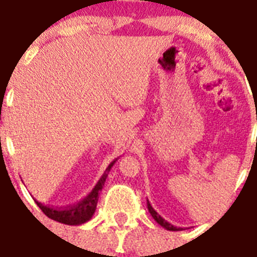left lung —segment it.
<instances>
[{"label": "left lung", "instance_id": "8db88e82", "mask_svg": "<svg viewBox=\"0 0 257 257\" xmlns=\"http://www.w3.org/2000/svg\"><path fill=\"white\" fill-rule=\"evenodd\" d=\"M148 203V210H150L151 215L154 217V220L158 222V224L160 225V226H163L164 229H167V230H172V232H176V230H181V228H176V226H174V225H171L170 222H167V221L164 220L163 217L158 213V211L155 210L154 207L151 206V203L150 202H147Z\"/></svg>", "mask_w": 257, "mask_h": 257}]
</instances>
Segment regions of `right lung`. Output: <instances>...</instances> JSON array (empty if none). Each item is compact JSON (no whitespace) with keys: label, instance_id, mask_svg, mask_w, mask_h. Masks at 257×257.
I'll return each mask as SVG.
<instances>
[{"label":"right lung","instance_id":"1","mask_svg":"<svg viewBox=\"0 0 257 257\" xmlns=\"http://www.w3.org/2000/svg\"><path fill=\"white\" fill-rule=\"evenodd\" d=\"M117 160V159H115ZM115 160H113L107 168L105 170V172L102 174V176L99 178V181L97 182V185L94 186V189L91 190V193L83 198L82 201L76 203V205H72V206L64 207V209H55V207H50L43 205V203L37 202V206L42 209V211L44 214L51 218V220L58 221L60 224L66 225H81L85 224L87 221L93 217V214L95 213V209H97L98 198H99V191L102 190L105 182H106L107 174L113 167V164L115 163Z\"/></svg>","mask_w":257,"mask_h":257}]
</instances>
